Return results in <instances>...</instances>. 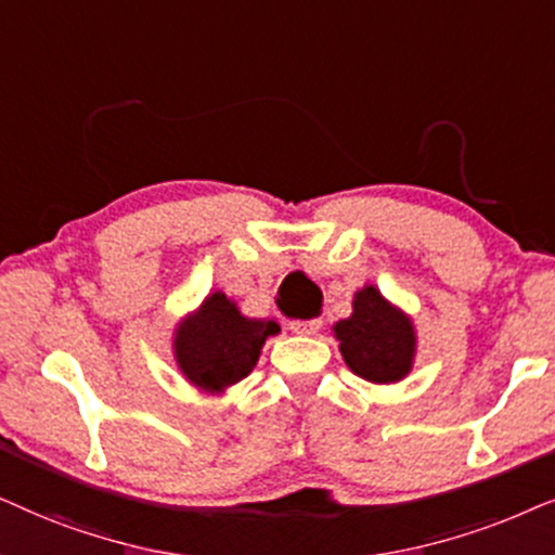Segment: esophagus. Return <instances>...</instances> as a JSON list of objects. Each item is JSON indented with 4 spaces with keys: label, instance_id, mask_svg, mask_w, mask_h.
Wrapping results in <instances>:
<instances>
[{
    "label": "esophagus",
    "instance_id": "1",
    "mask_svg": "<svg viewBox=\"0 0 555 555\" xmlns=\"http://www.w3.org/2000/svg\"><path fill=\"white\" fill-rule=\"evenodd\" d=\"M289 327L297 332V335H317L322 327L320 317H312V320H292Z\"/></svg>",
    "mask_w": 555,
    "mask_h": 555
}]
</instances>
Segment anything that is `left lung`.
<instances>
[{
    "mask_svg": "<svg viewBox=\"0 0 555 555\" xmlns=\"http://www.w3.org/2000/svg\"><path fill=\"white\" fill-rule=\"evenodd\" d=\"M345 365L373 386H393L413 371L418 335L411 314L375 284L354 292L352 314L332 324Z\"/></svg>",
    "mask_w": 555,
    "mask_h": 555,
    "instance_id": "obj_1",
    "label": "left lung"
}]
</instances>
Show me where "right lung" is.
I'll list each match as a JSON object with an SVG mask.
<instances>
[{"mask_svg": "<svg viewBox=\"0 0 555 555\" xmlns=\"http://www.w3.org/2000/svg\"><path fill=\"white\" fill-rule=\"evenodd\" d=\"M279 332L282 327L273 317H246L238 301L216 289L175 324V365L201 393L220 396L248 378L266 339Z\"/></svg>", "mask_w": 555, "mask_h": 555, "instance_id": "1", "label": "right lung"}]
</instances>
